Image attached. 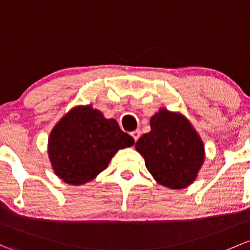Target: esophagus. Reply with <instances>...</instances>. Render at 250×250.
Returning <instances> with one entry per match:
<instances>
[{
	"label": "esophagus",
	"mask_w": 250,
	"mask_h": 250,
	"mask_svg": "<svg viewBox=\"0 0 250 250\" xmlns=\"http://www.w3.org/2000/svg\"><path fill=\"white\" fill-rule=\"evenodd\" d=\"M140 134H141L140 130H139V129H136V130H134V132L130 133V135L133 136V139H134V140H135V141H138V139L140 138Z\"/></svg>",
	"instance_id": "esophagus-1"
}]
</instances>
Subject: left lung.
Returning <instances> with one entry per match:
<instances>
[{"instance_id": "8db88e82", "label": "left lung", "mask_w": 250, "mask_h": 250, "mask_svg": "<svg viewBox=\"0 0 250 250\" xmlns=\"http://www.w3.org/2000/svg\"><path fill=\"white\" fill-rule=\"evenodd\" d=\"M151 132L136 141L149 173L159 185L183 189L198 177L205 160V146L188 118L162 107L149 121Z\"/></svg>"}]
</instances>
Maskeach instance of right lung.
Instances as JSON below:
<instances>
[{"label": "right lung", "instance_id": "right-lung-1", "mask_svg": "<svg viewBox=\"0 0 250 250\" xmlns=\"http://www.w3.org/2000/svg\"><path fill=\"white\" fill-rule=\"evenodd\" d=\"M114 118H105L92 105L70 109L52 128L48 154L55 173L63 182L80 186L96 178L118 149L134 145Z\"/></svg>", "mask_w": 250, "mask_h": 250}]
</instances>
